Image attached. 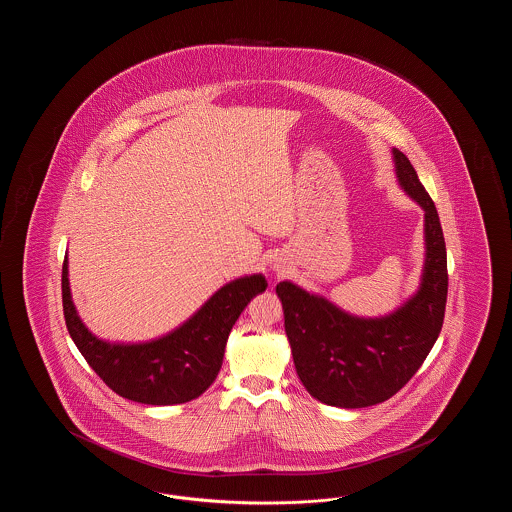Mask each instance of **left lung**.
Returning a JSON list of instances; mask_svg holds the SVG:
<instances>
[{
    "label": "left lung",
    "mask_w": 512,
    "mask_h": 512,
    "mask_svg": "<svg viewBox=\"0 0 512 512\" xmlns=\"http://www.w3.org/2000/svg\"><path fill=\"white\" fill-rule=\"evenodd\" d=\"M393 163L399 186L424 211L426 255L416 293L390 315L365 318L288 280L276 286L297 376L332 407L363 409L390 399L422 366L443 326L447 251L438 211L397 147Z\"/></svg>",
    "instance_id": "1"
}]
</instances>
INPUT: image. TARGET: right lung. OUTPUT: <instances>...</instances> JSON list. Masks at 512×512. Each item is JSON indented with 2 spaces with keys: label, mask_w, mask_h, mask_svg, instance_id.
Returning a JSON list of instances; mask_svg holds the SVG:
<instances>
[{
  "label": "right lung",
  "mask_w": 512,
  "mask_h": 512,
  "mask_svg": "<svg viewBox=\"0 0 512 512\" xmlns=\"http://www.w3.org/2000/svg\"><path fill=\"white\" fill-rule=\"evenodd\" d=\"M267 286L263 274L236 278L169 334L140 343H119L94 336L78 317L67 255L61 278L65 322L78 351L111 390L144 405L188 403L207 390L219 374L232 326L247 303Z\"/></svg>",
  "instance_id": "obj_1"
}]
</instances>
